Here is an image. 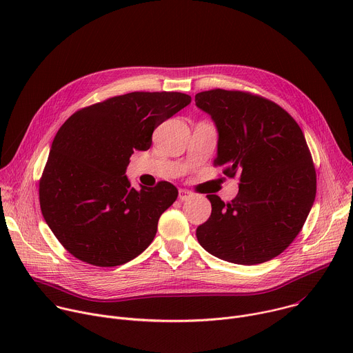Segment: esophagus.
<instances>
[{
	"label": "esophagus",
	"instance_id": "esophagus-1",
	"mask_svg": "<svg viewBox=\"0 0 353 353\" xmlns=\"http://www.w3.org/2000/svg\"><path fill=\"white\" fill-rule=\"evenodd\" d=\"M190 196H191V191H188L185 188H180V191H179V199L180 201H187Z\"/></svg>",
	"mask_w": 353,
	"mask_h": 353
}]
</instances>
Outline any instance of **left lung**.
Wrapping results in <instances>:
<instances>
[{
    "label": "left lung",
    "instance_id": "8db88e82",
    "mask_svg": "<svg viewBox=\"0 0 353 353\" xmlns=\"http://www.w3.org/2000/svg\"><path fill=\"white\" fill-rule=\"evenodd\" d=\"M219 132L215 168L239 179L232 203L207 195L212 212L196 228L212 256L241 265L272 260L303 228L317 180L303 131L272 100L244 90L211 89L195 94Z\"/></svg>",
    "mask_w": 353,
    "mask_h": 353
}]
</instances>
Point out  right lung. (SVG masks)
I'll use <instances>...</instances> for the list:
<instances>
[{
	"label": "right lung",
	"instance_id": "right-lung-1",
	"mask_svg": "<svg viewBox=\"0 0 353 353\" xmlns=\"http://www.w3.org/2000/svg\"><path fill=\"white\" fill-rule=\"evenodd\" d=\"M180 92H131L75 112L57 131L39 181L40 208L75 259L117 267L152 243L161 215L174 203L169 181L135 190L124 176L134 150L188 106Z\"/></svg>",
	"mask_w": 353,
	"mask_h": 353
}]
</instances>
